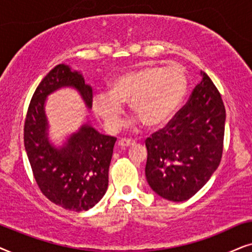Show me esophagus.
Masks as SVG:
<instances>
[{
	"instance_id": "esophagus-1",
	"label": "esophagus",
	"mask_w": 252,
	"mask_h": 252,
	"mask_svg": "<svg viewBox=\"0 0 252 252\" xmlns=\"http://www.w3.org/2000/svg\"><path fill=\"white\" fill-rule=\"evenodd\" d=\"M135 145V140L128 139V138H122L119 140V146L121 147H129Z\"/></svg>"
}]
</instances>
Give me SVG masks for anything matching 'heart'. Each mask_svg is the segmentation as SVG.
Here are the masks:
<instances>
[{"label": "heart", "instance_id": "heart-1", "mask_svg": "<svg viewBox=\"0 0 252 252\" xmlns=\"http://www.w3.org/2000/svg\"><path fill=\"white\" fill-rule=\"evenodd\" d=\"M187 91L188 75L182 65H145L116 77L109 92L94 93L92 107L112 131L121 126L126 102L143 124L154 128L172 119Z\"/></svg>", "mask_w": 252, "mask_h": 252}]
</instances>
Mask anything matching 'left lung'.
Masks as SVG:
<instances>
[{
    "label": "left lung",
    "mask_w": 252,
    "mask_h": 252,
    "mask_svg": "<svg viewBox=\"0 0 252 252\" xmlns=\"http://www.w3.org/2000/svg\"><path fill=\"white\" fill-rule=\"evenodd\" d=\"M200 76L175 119L145 142L147 183L172 202H183L198 192L222 156L226 110L210 77L204 71Z\"/></svg>",
    "instance_id": "obj_1"
}]
</instances>
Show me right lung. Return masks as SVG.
I'll list each match as a JSON object with an SVG mask.
<instances>
[{
	"mask_svg": "<svg viewBox=\"0 0 252 252\" xmlns=\"http://www.w3.org/2000/svg\"><path fill=\"white\" fill-rule=\"evenodd\" d=\"M65 87L76 90L86 108H92V87L82 72L63 63L56 65L41 80L30 102L24 145L41 192L63 209L82 212L92 209L106 193L116 138L100 133L86 119L62 145L50 142L46 100Z\"/></svg>",
	"mask_w": 252,
	"mask_h": 252,
	"instance_id": "obj_1",
	"label": "right lung"
}]
</instances>
